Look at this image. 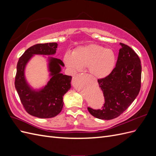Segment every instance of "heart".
<instances>
[{
    "mask_svg": "<svg viewBox=\"0 0 156 156\" xmlns=\"http://www.w3.org/2000/svg\"><path fill=\"white\" fill-rule=\"evenodd\" d=\"M64 62L72 73L81 72L84 68L88 67L92 76L101 79L114 70L116 56L111 49L92 44L77 48L73 53H66Z\"/></svg>",
    "mask_w": 156,
    "mask_h": 156,
    "instance_id": "b5f03b06",
    "label": "heart"
}]
</instances>
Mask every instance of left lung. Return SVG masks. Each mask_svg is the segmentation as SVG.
Returning <instances> with one entry per match:
<instances>
[{
  "mask_svg": "<svg viewBox=\"0 0 156 156\" xmlns=\"http://www.w3.org/2000/svg\"><path fill=\"white\" fill-rule=\"evenodd\" d=\"M116 67L108 76L98 79L105 103L101 109L88 107L94 117L111 120L122 114L138 96L141 84L140 60L130 47L120 43Z\"/></svg>",
  "mask_w": 156,
  "mask_h": 156,
  "instance_id": "8db88e82",
  "label": "left lung"
}]
</instances>
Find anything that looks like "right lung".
<instances>
[{
  "label": "right lung",
  "mask_w": 156,
  "mask_h": 156,
  "mask_svg": "<svg viewBox=\"0 0 156 156\" xmlns=\"http://www.w3.org/2000/svg\"><path fill=\"white\" fill-rule=\"evenodd\" d=\"M56 43L38 44L27 49L17 65L15 87L21 102L29 115L40 119L58 115L63 107V96L71 88L72 76L60 73L64 64L61 60L49 58V69L51 78L47 85L38 91L33 90L27 84L24 71L25 66L34 55H51L56 53Z\"/></svg>",
  "instance_id": "add662e5"
}]
</instances>
